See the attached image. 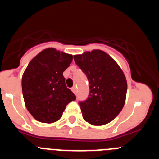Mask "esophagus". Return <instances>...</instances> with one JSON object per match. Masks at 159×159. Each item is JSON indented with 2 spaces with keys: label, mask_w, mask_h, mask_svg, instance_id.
I'll return each instance as SVG.
<instances>
[{
  "label": "esophagus",
  "mask_w": 159,
  "mask_h": 159,
  "mask_svg": "<svg viewBox=\"0 0 159 159\" xmlns=\"http://www.w3.org/2000/svg\"><path fill=\"white\" fill-rule=\"evenodd\" d=\"M71 91H72V92L74 94H75V95H76V92H77V90H76V88H75V87H73L72 88H71Z\"/></svg>",
  "instance_id": "1"
}]
</instances>
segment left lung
Returning a JSON list of instances; mask_svg holds the SVG:
<instances>
[{
  "mask_svg": "<svg viewBox=\"0 0 159 159\" xmlns=\"http://www.w3.org/2000/svg\"><path fill=\"white\" fill-rule=\"evenodd\" d=\"M75 64L88 77V98L80 102L83 118L94 126L113 120L124 106L127 80L117 63L101 50L74 56Z\"/></svg>",
  "mask_w": 159,
  "mask_h": 159,
  "instance_id": "8db88e82",
  "label": "left lung"
}]
</instances>
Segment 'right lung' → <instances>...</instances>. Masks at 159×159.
<instances>
[{
	"instance_id": "add662e5",
	"label": "right lung",
	"mask_w": 159,
	"mask_h": 159,
	"mask_svg": "<svg viewBox=\"0 0 159 159\" xmlns=\"http://www.w3.org/2000/svg\"><path fill=\"white\" fill-rule=\"evenodd\" d=\"M72 56L49 48L30 61L22 76L25 106L37 121L52 123L61 118L75 95L65 84L63 72L69 67Z\"/></svg>"
}]
</instances>
